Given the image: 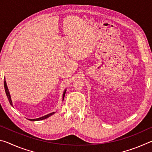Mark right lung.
Here are the masks:
<instances>
[{"label":"right lung","mask_w":152,"mask_h":152,"mask_svg":"<svg viewBox=\"0 0 152 152\" xmlns=\"http://www.w3.org/2000/svg\"><path fill=\"white\" fill-rule=\"evenodd\" d=\"M4 86L5 92H6L7 96V98H8L9 101V102H10V104H11V105H12V101H11V95H10L9 89H8V87H7V82H6V81H5V80H4ZM66 92V90H65V91H64V93H63V101H64V96H65ZM54 113H55V112H53V113H50V114L45 115V116H43V117H42L37 118V119H29V120L31 121H41V120H43V119H47V118H48L49 117H50V116H51V115H52L54 114Z\"/></svg>","instance_id":"right-lung-1"}]
</instances>
